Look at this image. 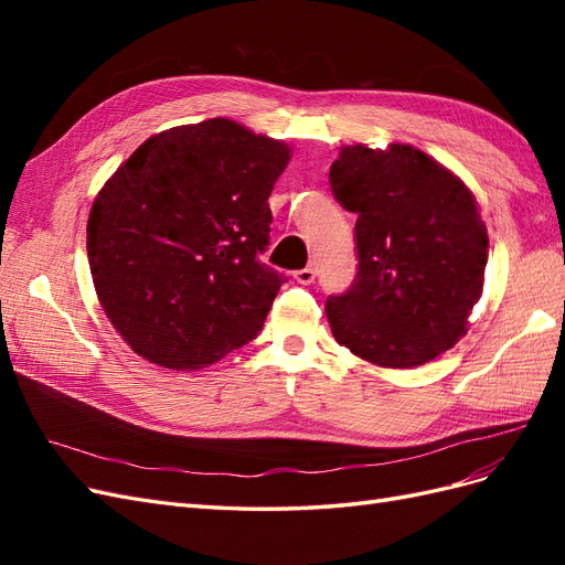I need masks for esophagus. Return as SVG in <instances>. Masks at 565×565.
<instances>
[{
    "mask_svg": "<svg viewBox=\"0 0 565 565\" xmlns=\"http://www.w3.org/2000/svg\"><path fill=\"white\" fill-rule=\"evenodd\" d=\"M295 280L299 285H311L316 280V268L313 266H303V268L295 270Z\"/></svg>",
    "mask_w": 565,
    "mask_h": 565,
    "instance_id": "1",
    "label": "esophagus"
}]
</instances>
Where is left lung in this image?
Segmentation results:
<instances>
[{
	"instance_id": "1",
	"label": "left lung",
	"mask_w": 565,
	"mask_h": 565,
	"mask_svg": "<svg viewBox=\"0 0 565 565\" xmlns=\"http://www.w3.org/2000/svg\"><path fill=\"white\" fill-rule=\"evenodd\" d=\"M355 212L358 273L324 301L334 339L382 367H415L452 349L481 299L488 231L473 193L426 152L344 146L330 167Z\"/></svg>"
}]
</instances>
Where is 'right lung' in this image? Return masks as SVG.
<instances>
[{
	"instance_id": "1",
	"label": "right lung",
	"mask_w": 565,
	"mask_h": 565,
	"mask_svg": "<svg viewBox=\"0 0 565 565\" xmlns=\"http://www.w3.org/2000/svg\"><path fill=\"white\" fill-rule=\"evenodd\" d=\"M289 146L226 117L150 136L100 188L87 254L100 306L146 361L200 370L262 332L285 276L259 262Z\"/></svg>"
}]
</instances>
